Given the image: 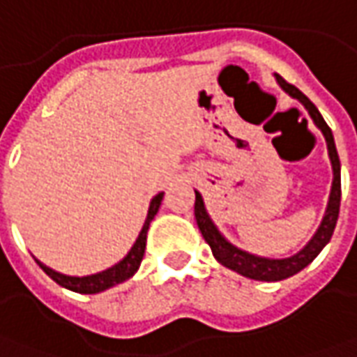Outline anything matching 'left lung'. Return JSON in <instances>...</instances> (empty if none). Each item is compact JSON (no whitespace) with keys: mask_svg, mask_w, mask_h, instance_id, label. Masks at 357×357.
<instances>
[{"mask_svg":"<svg viewBox=\"0 0 357 357\" xmlns=\"http://www.w3.org/2000/svg\"><path fill=\"white\" fill-rule=\"evenodd\" d=\"M278 83L287 91L294 99H297L303 107L309 110V114L313 118V122L317 126L321 128L324 139H326V147H328V155H331V163H333L334 171V181H333V190H331V198H328V208L324 213L323 223L321 227L317 229L314 237L305 245V249H301L297 255L289 258H262L249 255L245 250L233 247L231 243L221 237V233L215 229L213 221L210 220L208 211L204 208V200L200 194L196 192V202H194V215H196V223H198V229L202 233V237L206 243L210 245L213 257L218 258V262H221L223 266L231 268L235 272H239L241 276H247L250 280H262V282H278V280H286V278L294 276L297 272H301L303 268L313 262L314 257L324 249V245L331 241L336 227V221H338V213H340V159H338V151L334 146L333 132L328 124L324 122V118L321 116V112L317 110L311 100L307 99L301 91L289 85L284 77L276 75Z\"/></svg>","mask_w":357,"mask_h":357,"instance_id":"8db88e82","label":"left lung"}]
</instances>
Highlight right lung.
Returning a JSON list of instances; mask_svg holds the SVG:
<instances>
[{
    "label": "right lung",
    "mask_w": 357,
    "mask_h": 357,
    "mask_svg": "<svg viewBox=\"0 0 357 357\" xmlns=\"http://www.w3.org/2000/svg\"><path fill=\"white\" fill-rule=\"evenodd\" d=\"M161 200H163V192L157 194L153 200H151V206H149V213H147V220L144 223V227L139 231V237L134 243L132 250L128 252L124 260H120L118 264H114L112 268H108L105 272H99V274H93V276H83V278H73V276H63L60 272H54L52 268L44 266L43 262H38V266L43 268L44 272L56 282L60 284L61 287L66 289H71V291H77V294H99V291H105L108 287L116 286V284H122L124 280L132 278L136 274V270L142 264V258H144V252H146V239H147V229H149V223L155 218V213L161 206Z\"/></svg>",
    "instance_id": "right-lung-1"
}]
</instances>
